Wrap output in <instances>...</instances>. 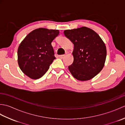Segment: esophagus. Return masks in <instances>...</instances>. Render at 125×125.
Masks as SVG:
<instances>
[{"label": "esophagus", "instance_id": "1", "mask_svg": "<svg viewBox=\"0 0 125 125\" xmlns=\"http://www.w3.org/2000/svg\"><path fill=\"white\" fill-rule=\"evenodd\" d=\"M64 56H65L64 55H61L59 56V57H60V58H63Z\"/></svg>", "mask_w": 125, "mask_h": 125}]
</instances>
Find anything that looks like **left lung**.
Segmentation results:
<instances>
[{
	"label": "left lung",
	"instance_id": "left-lung-1",
	"mask_svg": "<svg viewBox=\"0 0 125 125\" xmlns=\"http://www.w3.org/2000/svg\"><path fill=\"white\" fill-rule=\"evenodd\" d=\"M73 42V62L68 67L72 75L79 81L90 80L104 66L106 48L99 35L91 29L82 27L64 31Z\"/></svg>",
	"mask_w": 125,
	"mask_h": 125
}]
</instances>
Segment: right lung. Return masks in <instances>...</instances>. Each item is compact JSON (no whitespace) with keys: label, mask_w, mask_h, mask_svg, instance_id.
I'll use <instances>...</instances> for the list:
<instances>
[{"label":"right lung","mask_w":125,"mask_h":125,"mask_svg":"<svg viewBox=\"0 0 125 125\" xmlns=\"http://www.w3.org/2000/svg\"><path fill=\"white\" fill-rule=\"evenodd\" d=\"M59 31L40 28L31 31L21 42L18 49L20 69L29 77L36 79L43 76L56 57L52 42Z\"/></svg>","instance_id":"add662e5"}]
</instances>
